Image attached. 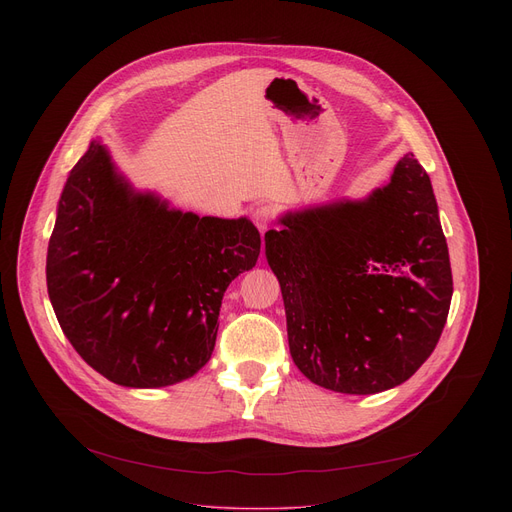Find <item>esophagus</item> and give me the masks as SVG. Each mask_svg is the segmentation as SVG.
<instances>
[{
    "mask_svg": "<svg viewBox=\"0 0 512 512\" xmlns=\"http://www.w3.org/2000/svg\"><path fill=\"white\" fill-rule=\"evenodd\" d=\"M274 218H276V209L272 205H257L253 209V222L259 230H265L267 226L272 224Z\"/></svg>",
    "mask_w": 512,
    "mask_h": 512,
    "instance_id": "1",
    "label": "esophagus"
}]
</instances>
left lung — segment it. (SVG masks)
<instances>
[{
  "instance_id": "obj_1",
  "label": "left lung",
  "mask_w": 512,
  "mask_h": 512,
  "mask_svg": "<svg viewBox=\"0 0 512 512\" xmlns=\"http://www.w3.org/2000/svg\"><path fill=\"white\" fill-rule=\"evenodd\" d=\"M265 259L284 299L294 365L342 394L390 390L444 330L452 272L432 180L407 153L386 186L282 213Z\"/></svg>"
}]
</instances>
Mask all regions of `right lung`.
Segmentation results:
<instances>
[{"label":"right lung","mask_w":512,"mask_h":512,"mask_svg":"<svg viewBox=\"0 0 512 512\" xmlns=\"http://www.w3.org/2000/svg\"><path fill=\"white\" fill-rule=\"evenodd\" d=\"M259 251L249 218H199L137 191L93 139L58 203L47 292L74 351L103 378L164 388L211 359L224 292Z\"/></svg>","instance_id":"right-lung-1"}]
</instances>
